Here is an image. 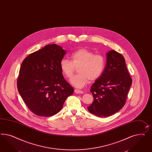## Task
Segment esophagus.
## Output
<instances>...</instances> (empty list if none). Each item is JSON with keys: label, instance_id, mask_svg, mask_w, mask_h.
I'll list each match as a JSON object with an SVG mask.
<instances>
[{"label": "esophagus", "instance_id": "1", "mask_svg": "<svg viewBox=\"0 0 152 152\" xmlns=\"http://www.w3.org/2000/svg\"><path fill=\"white\" fill-rule=\"evenodd\" d=\"M74 92H75L76 94H83V91H82L78 90L77 89H74Z\"/></svg>", "mask_w": 152, "mask_h": 152}]
</instances>
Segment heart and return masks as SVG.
<instances>
[{"instance_id": "heart-1", "label": "heart", "mask_w": 152, "mask_h": 152, "mask_svg": "<svg viewBox=\"0 0 152 152\" xmlns=\"http://www.w3.org/2000/svg\"><path fill=\"white\" fill-rule=\"evenodd\" d=\"M71 60L63 59L60 66L63 74L66 78H71L75 68L79 74L70 80V83L77 88H82L90 81H96L102 74L105 67V59L99 54H94L91 50L81 48L72 53Z\"/></svg>"}]
</instances>
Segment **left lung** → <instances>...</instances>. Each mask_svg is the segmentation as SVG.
Listing matches in <instances>:
<instances>
[{"label":"left lung","mask_w":152,"mask_h":152,"mask_svg":"<svg viewBox=\"0 0 152 152\" xmlns=\"http://www.w3.org/2000/svg\"><path fill=\"white\" fill-rule=\"evenodd\" d=\"M106 56L104 70L91 86L94 100L88 107L89 112L102 117L110 116L123 108L132 83L123 56L112 50Z\"/></svg>","instance_id":"obj_1"}]
</instances>
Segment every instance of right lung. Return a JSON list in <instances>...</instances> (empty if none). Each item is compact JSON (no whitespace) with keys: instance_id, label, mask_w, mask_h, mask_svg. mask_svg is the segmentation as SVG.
Here are the masks:
<instances>
[{"instance_id":"right-lung-1","label":"right lung","mask_w":152,"mask_h":152,"mask_svg":"<svg viewBox=\"0 0 152 152\" xmlns=\"http://www.w3.org/2000/svg\"><path fill=\"white\" fill-rule=\"evenodd\" d=\"M66 54L61 47L49 44L22 62L18 90L31 112L40 117L58 113L74 89L63 76L60 63Z\"/></svg>"}]
</instances>
